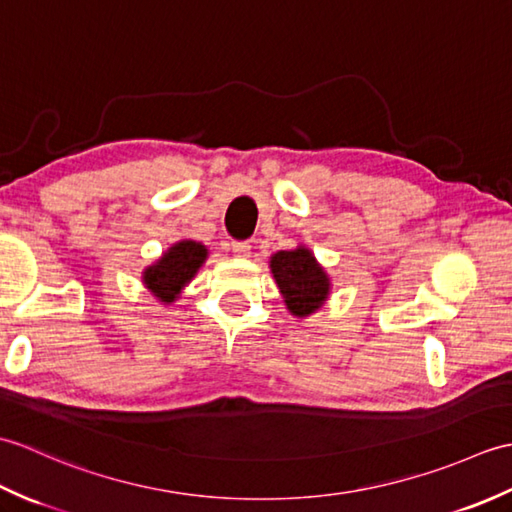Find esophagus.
Masks as SVG:
<instances>
[{
    "label": "esophagus",
    "instance_id": "34e87169",
    "mask_svg": "<svg viewBox=\"0 0 512 512\" xmlns=\"http://www.w3.org/2000/svg\"><path fill=\"white\" fill-rule=\"evenodd\" d=\"M231 250L237 257H248L250 255V244L248 242H231Z\"/></svg>",
    "mask_w": 512,
    "mask_h": 512
}]
</instances>
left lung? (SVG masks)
<instances>
[{
    "label": "left lung",
    "instance_id": "8db88e82",
    "mask_svg": "<svg viewBox=\"0 0 512 512\" xmlns=\"http://www.w3.org/2000/svg\"><path fill=\"white\" fill-rule=\"evenodd\" d=\"M277 286L295 317H308L328 299L330 279L310 250H279L270 259Z\"/></svg>",
    "mask_w": 512,
    "mask_h": 512
}]
</instances>
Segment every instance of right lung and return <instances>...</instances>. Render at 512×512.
I'll use <instances>...</instances> for the list:
<instances>
[{
  "label": "right lung",
  "mask_w": 512,
  "mask_h": 512,
  "mask_svg": "<svg viewBox=\"0 0 512 512\" xmlns=\"http://www.w3.org/2000/svg\"><path fill=\"white\" fill-rule=\"evenodd\" d=\"M206 248L198 242H178L162 255L154 266H149L143 275L147 288L154 292L160 301H173L178 297L182 286L191 281L204 264Z\"/></svg>",
  "instance_id": "right-lung-1"
}]
</instances>
